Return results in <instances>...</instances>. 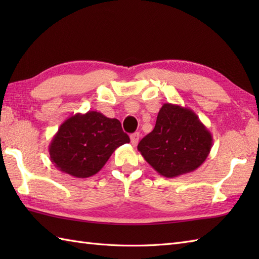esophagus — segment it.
<instances>
[{
  "label": "esophagus",
  "instance_id": "esophagus-1",
  "mask_svg": "<svg viewBox=\"0 0 259 259\" xmlns=\"http://www.w3.org/2000/svg\"><path fill=\"white\" fill-rule=\"evenodd\" d=\"M130 139H131V145L137 146V145H138V142H139V139H140V134L139 133L133 134L130 137Z\"/></svg>",
  "mask_w": 259,
  "mask_h": 259
}]
</instances>
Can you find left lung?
Segmentation results:
<instances>
[{"mask_svg": "<svg viewBox=\"0 0 259 259\" xmlns=\"http://www.w3.org/2000/svg\"><path fill=\"white\" fill-rule=\"evenodd\" d=\"M212 136L191 109L164 103L155 129L138 145L145 160L167 178L194 171L206 160Z\"/></svg>", "mask_w": 259, "mask_h": 259, "instance_id": "1", "label": "left lung"}]
</instances>
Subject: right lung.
<instances>
[{
  "label": "right lung",
  "mask_w": 259,
  "mask_h": 259,
  "mask_svg": "<svg viewBox=\"0 0 259 259\" xmlns=\"http://www.w3.org/2000/svg\"><path fill=\"white\" fill-rule=\"evenodd\" d=\"M130 142L118 119L98 111L76 113L60 125L49 145L52 163L75 178L100 171L118 147Z\"/></svg>",
  "instance_id": "obj_1"
}]
</instances>
